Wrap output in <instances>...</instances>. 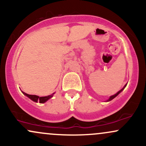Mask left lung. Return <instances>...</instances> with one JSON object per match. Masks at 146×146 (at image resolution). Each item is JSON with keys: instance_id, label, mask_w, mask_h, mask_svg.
Returning <instances> with one entry per match:
<instances>
[{"instance_id": "8db88e82", "label": "left lung", "mask_w": 146, "mask_h": 146, "mask_svg": "<svg viewBox=\"0 0 146 146\" xmlns=\"http://www.w3.org/2000/svg\"><path fill=\"white\" fill-rule=\"evenodd\" d=\"M126 86V85L125 86H124V88H122V90H120V91H118V92H117V93H116V94H114V95H113V96H110V99H108V101H111V100L112 99H114V98H115V96H117V95H118V94H120V93L121 92H122V90H124V88H125Z\"/></svg>"}]
</instances>
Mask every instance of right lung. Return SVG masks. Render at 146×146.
Wrapping results in <instances>:
<instances>
[{
	"label": "right lung",
	"instance_id": "right-lung-1",
	"mask_svg": "<svg viewBox=\"0 0 146 146\" xmlns=\"http://www.w3.org/2000/svg\"><path fill=\"white\" fill-rule=\"evenodd\" d=\"M23 94H24V95H26V96H28V97L29 98V99H31L32 101H35V102H37V101H39V103H45V102H46L47 100L50 99V98H52V96H53V94H52V95H50V96H41V97H39L38 96H36V95H31V94H26V93L22 92Z\"/></svg>",
	"mask_w": 146,
	"mask_h": 146
}]
</instances>
